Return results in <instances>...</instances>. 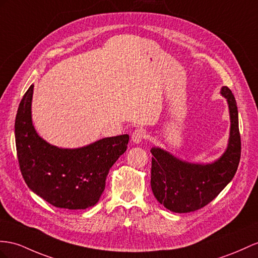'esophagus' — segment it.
I'll return each mask as SVG.
<instances>
[{
	"mask_svg": "<svg viewBox=\"0 0 258 258\" xmlns=\"http://www.w3.org/2000/svg\"><path fill=\"white\" fill-rule=\"evenodd\" d=\"M145 137H146V131L143 128H137L132 134V141L134 144H140Z\"/></svg>",
	"mask_w": 258,
	"mask_h": 258,
	"instance_id": "obj_1",
	"label": "esophagus"
}]
</instances>
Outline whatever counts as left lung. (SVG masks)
<instances>
[{
    "instance_id": "1",
    "label": "left lung",
    "mask_w": 258,
    "mask_h": 258,
    "mask_svg": "<svg viewBox=\"0 0 258 258\" xmlns=\"http://www.w3.org/2000/svg\"><path fill=\"white\" fill-rule=\"evenodd\" d=\"M220 94L227 99L230 113L228 146L211 163L181 160L159 147L150 149L151 189L156 200L173 213H190L206 206L233 179L241 157L239 113L235 98L227 86Z\"/></svg>"
}]
</instances>
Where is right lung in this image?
Listing matches in <instances>:
<instances>
[{
  "label": "right lung",
  "instance_id": "1",
  "mask_svg": "<svg viewBox=\"0 0 258 258\" xmlns=\"http://www.w3.org/2000/svg\"><path fill=\"white\" fill-rule=\"evenodd\" d=\"M34 85L24 95L15 120L19 168L28 187L54 207L86 209L96 205L110 168L127 148V134L105 137L79 148H58L32 124Z\"/></svg>",
  "mask_w": 258,
  "mask_h": 258
}]
</instances>
